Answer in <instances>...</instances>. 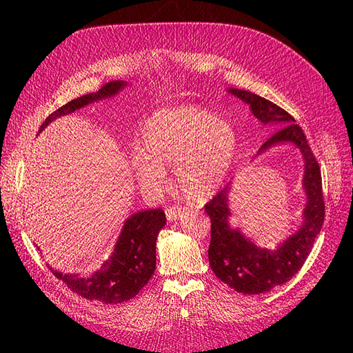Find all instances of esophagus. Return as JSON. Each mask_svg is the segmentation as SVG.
Instances as JSON below:
<instances>
[{"mask_svg": "<svg viewBox=\"0 0 353 353\" xmlns=\"http://www.w3.org/2000/svg\"><path fill=\"white\" fill-rule=\"evenodd\" d=\"M165 213H166V218H168V221H176L181 215H183V209L181 208H168L166 210H165Z\"/></svg>", "mask_w": 353, "mask_h": 353, "instance_id": "1", "label": "esophagus"}]
</instances>
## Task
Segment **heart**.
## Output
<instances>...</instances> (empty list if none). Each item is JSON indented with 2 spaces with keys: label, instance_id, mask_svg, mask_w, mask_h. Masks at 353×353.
Masks as SVG:
<instances>
[{
  "label": "heart",
  "instance_id": "1",
  "mask_svg": "<svg viewBox=\"0 0 353 353\" xmlns=\"http://www.w3.org/2000/svg\"><path fill=\"white\" fill-rule=\"evenodd\" d=\"M237 134L215 113L196 104L153 112L137 137L130 157L138 187L157 193L174 165L175 179L191 200H206L225 183L237 156Z\"/></svg>",
  "mask_w": 353,
  "mask_h": 353
}]
</instances>
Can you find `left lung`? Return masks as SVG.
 <instances>
[{"label": "left lung", "instance_id": "1", "mask_svg": "<svg viewBox=\"0 0 353 353\" xmlns=\"http://www.w3.org/2000/svg\"><path fill=\"white\" fill-rule=\"evenodd\" d=\"M228 92L249 104L253 116L263 125H275L276 131L259 148V156L270 148L281 144H293L301 152L305 168L302 187L306 205L302 212L303 222L275 249L256 245L239 227L231 225L230 191L231 183L213 197L205 210L210 218L209 263L218 279L243 294H259L270 292L293 279L311 253L314 241L321 231L325 206L323 199L321 170L311 152L302 128L279 105L250 91L228 88Z\"/></svg>", "mask_w": 353, "mask_h": 353}]
</instances>
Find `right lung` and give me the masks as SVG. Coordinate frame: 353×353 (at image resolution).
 Here are the masks:
<instances>
[{
  "label": "right lung",
  "mask_w": 353,
  "mask_h": 353,
  "mask_svg": "<svg viewBox=\"0 0 353 353\" xmlns=\"http://www.w3.org/2000/svg\"><path fill=\"white\" fill-rule=\"evenodd\" d=\"M126 87L128 82L125 81H112L103 85L97 92L69 101L47 117L46 122L41 125L39 132L44 131L57 117L70 114L91 103L114 97ZM165 225L166 216L162 209L137 212L125 221L110 258L91 276L85 279L79 274H63L51 266L50 270L73 293L88 301L110 305L126 302L137 296L153 276L156 271V240L159 231Z\"/></svg>",
  "instance_id": "add662e5"
}]
</instances>
